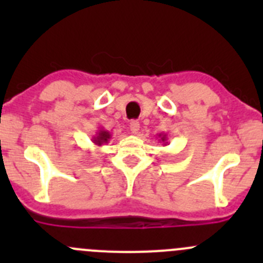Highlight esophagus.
<instances>
[{"mask_svg":"<svg viewBox=\"0 0 263 263\" xmlns=\"http://www.w3.org/2000/svg\"><path fill=\"white\" fill-rule=\"evenodd\" d=\"M129 129H131L132 134L136 135L140 129V122L137 121H131L129 122Z\"/></svg>","mask_w":263,"mask_h":263,"instance_id":"esophagus-1","label":"esophagus"}]
</instances>
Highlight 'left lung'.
<instances>
[{
    "label": "left lung",
    "mask_w": 263,
    "mask_h": 263,
    "mask_svg": "<svg viewBox=\"0 0 263 263\" xmlns=\"http://www.w3.org/2000/svg\"><path fill=\"white\" fill-rule=\"evenodd\" d=\"M159 141L163 142L164 145H168V136H166L165 134H159Z\"/></svg>",
    "instance_id": "left-lung-1"
}]
</instances>
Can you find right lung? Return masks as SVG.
Masks as SVG:
<instances>
[{
  "label": "right lung",
  "instance_id": "1",
  "mask_svg": "<svg viewBox=\"0 0 263 263\" xmlns=\"http://www.w3.org/2000/svg\"><path fill=\"white\" fill-rule=\"evenodd\" d=\"M110 134L108 131H105V129L103 128H99L97 131V134H95V136H92V142H94V145H97V146H102V145L107 144L108 141L110 140Z\"/></svg>",
  "mask_w": 263,
  "mask_h": 263
}]
</instances>
